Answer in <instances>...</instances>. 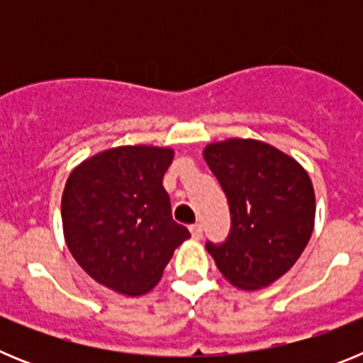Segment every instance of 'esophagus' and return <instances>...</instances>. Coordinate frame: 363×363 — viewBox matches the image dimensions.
<instances>
[{"label":"esophagus","instance_id":"obj_1","mask_svg":"<svg viewBox=\"0 0 363 363\" xmlns=\"http://www.w3.org/2000/svg\"><path fill=\"white\" fill-rule=\"evenodd\" d=\"M189 229H191V234L194 240H200L201 236H203V229H201L200 223H194V225H191Z\"/></svg>","mask_w":363,"mask_h":363}]
</instances>
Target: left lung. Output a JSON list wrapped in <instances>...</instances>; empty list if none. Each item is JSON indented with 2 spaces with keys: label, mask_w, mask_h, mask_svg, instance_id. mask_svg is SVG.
<instances>
[{
  "label": "left lung",
  "mask_w": 363,
  "mask_h": 363,
  "mask_svg": "<svg viewBox=\"0 0 363 363\" xmlns=\"http://www.w3.org/2000/svg\"><path fill=\"white\" fill-rule=\"evenodd\" d=\"M203 158L230 209L225 242L205 247L234 287H267L296 264L313 234L316 203L309 174L296 160L258 140L211 143Z\"/></svg>",
  "instance_id": "8db88e82"
}]
</instances>
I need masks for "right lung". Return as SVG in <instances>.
Masks as SVG:
<instances>
[{
	"label": "right lung",
	"instance_id": "add662e5",
	"mask_svg": "<svg viewBox=\"0 0 363 363\" xmlns=\"http://www.w3.org/2000/svg\"><path fill=\"white\" fill-rule=\"evenodd\" d=\"M169 147L125 145L79 163L62 196L70 255L98 284L125 296L152 289L178 245L191 238L172 220L163 174Z\"/></svg>",
	"mask_w": 363,
	"mask_h": 363
}]
</instances>
